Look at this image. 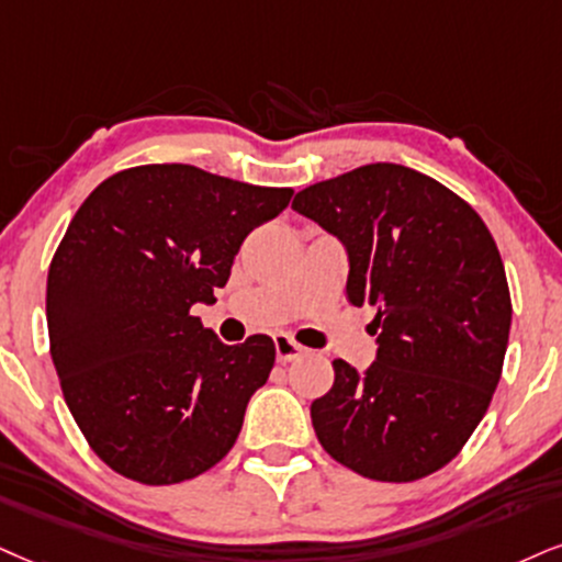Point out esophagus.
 I'll return each mask as SVG.
<instances>
[{
	"instance_id": "esophagus-1",
	"label": "esophagus",
	"mask_w": 562,
	"mask_h": 562,
	"mask_svg": "<svg viewBox=\"0 0 562 562\" xmlns=\"http://www.w3.org/2000/svg\"><path fill=\"white\" fill-rule=\"evenodd\" d=\"M273 344H276V357H279V362H292V359H296V357H302L304 355V346L302 344H296L292 336H286V334H279L273 338Z\"/></svg>"
}]
</instances>
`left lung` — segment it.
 Wrapping results in <instances>:
<instances>
[{
    "mask_svg": "<svg viewBox=\"0 0 562 562\" xmlns=\"http://www.w3.org/2000/svg\"><path fill=\"white\" fill-rule=\"evenodd\" d=\"M292 207L349 252L346 296L375 310L378 357L334 362L313 401L330 459L378 482H414L459 456L497 387L510 292L480 213L438 179L367 164L304 187Z\"/></svg>",
    "mask_w": 562,
    "mask_h": 562,
    "instance_id": "8db88e82",
    "label": "left lung"
}]
</instances>
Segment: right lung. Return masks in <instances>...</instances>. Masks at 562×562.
<instances>
[{"label":"right lung","mask_w":562,"mask_h":562,"mask_svg":"<svg viewBox=\"0 0 562 562\" xmlns=\"http://www.w3.org/2000/svg\"><path fill=\"white\" fill-rule=\"evenodd\" d=\"M292 195L148 164L103 179L69 221L48 266V346L80 432L116 474L177 484L237 442L273 338L221 344L192 304L216 302L241 241Z\"/></svg>","instance_id":"1"}]
</instances>
